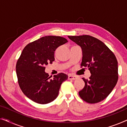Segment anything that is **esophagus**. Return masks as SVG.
Returning a JSON list of instances; mask_svg holds the SVG:
<instances>
[{
  "instance_id": "34e87169",
  "label": "esophagus",
  "mask_w": 127,
  "mask_h": 127,
  "mask_svg": "<svg viewBox=\"0 0 127 127\" xmlns=\"http://www.w3.org/2000/svg\"><path fill=\"white\" fill-rule=\"evenodd\" d=\"M77 79V77L75 76L72 75V74H69L68 75V79L69 80H75Z\"/></svg>"
}]
</instances>
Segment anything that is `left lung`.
I'll return each instance as SVG.
<instances>
[{
  "mask_svg": "<svg viewBox=\"0 0 127 127\" xmlns=\"http://www.w3.org/2000/svg\"><path fill=\"white\" fill-rule=\"evenodd\" d=\"M81 47V67H88L91 75L83 78L85 86L79 96L89 103H96L110 94L118 81V62L113 53L99 40L89 35L68 36Z\"/></svg>",
  "mask_w": 127,
  "mask_h": 127,
  "instance_id": "obj_1",
  "label": "left lung"
}]
</instances>
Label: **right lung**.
I'll return each instance as SVG.
<instances>
[{
  "mask_svg": "<svg viewBox=\"0 0 127 127\" xmlns=\"http://www.w3.org/2000/svg\"><path fill=\"white\" fill-rule=\"evenodd\" d=\"M67 42L64 37L47 36L29 43L22 50L16 64L18 82L24 94L36 103L53 101L62 82L68 78L63 73L51 78L44 71L45 66L55 60V50Z\"/></svg>",
  "mask_w": 127,
  "mask_h": 127,
  "instance_id": "1",
  "label": "right lung"
}]
</instances>
